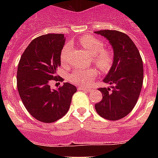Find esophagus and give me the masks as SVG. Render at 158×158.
Returning <instances> with one entry per match:
<instances>
[{
    "mask_svg": "<svg viewBox=\"0 0 158 158\" xmlns=\"http://www.w3.org/2000/svg\"><path fill=\"white\" fill-rule=\"evenodd\" d=\"M79 90H83V91H86V92H91L92 89H89V88H84V87H79L78 88Z\"/></svg>",
    "mask_w": 158,
    "mask_h": 158,
    "instance_id": "34e87169",
    "label": "esophagus"
}]
</instances>
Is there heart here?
Returning a JSON list of instances; mask_svg holds the SVG:
<instances>
[{"instance_id":"heart-1","label":"heart","mask_w":158,"mask_h":158,"mask_svg":"<svg viewBox=\"0 0 158 158\" xmlns=\"http://www.w3.org/2000/svg\"><path fill=\"white\" fill-rule=\"evenodd\" d=\"M81 45L86 51L93 57V62L103 73H107L111 69L114 62V54L111 50L104 49L103 41L91 35H85L81 39ZM73 45L71 43H66L61 51V62L65 63L68 55L72 51ZM97 76L95 69H76L69 75V81L77 85L87 86L91 85Z\"/></svg>"}]
</instances>
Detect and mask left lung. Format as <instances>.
I'll return each instance as SVG.
<instances>
[{
	"label": "left lung",
	"instance_id": "obj_1",
	"mask_svg": "<svg viewBox=\"0 0 158 158\" xmlns=\"http://www.w3.org/2000/svg\"><path fill=\"white\" fill-rule=\"evenodd\" d=\"M106 38L113 49L114 62L103 81L110 87L100 88L103 98L95 105L98 115L108 120L127 115L136 104L143 83V64L131 38L115 30L95 31Z\"/></svg>",
	"mask_w": 158,
	"mask_h": 158
}]
</instances>
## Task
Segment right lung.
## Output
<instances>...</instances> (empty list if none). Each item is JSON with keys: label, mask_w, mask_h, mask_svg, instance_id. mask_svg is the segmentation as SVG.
I'll return each instance as SVG.
<instances>
[{"label": "right lung", "mask_w": 158, "mask_h": 158, "mask_svg": "<svg viewBox=\"0 0 158 158\" xmlns=\"http://www.w3.org/2000/svg\"><path fill=\"white\" fill-rule=\"evenodd\" d=\"M62 34H47L32 40L22 54L17 69V89L23 105L32 116L43 123L58 120L68 112L73 85L65 82L58 89L50 83L57 78L61 51L65 45Z\"/></svg>", "instance_id": "add662e5"}]
</instances>
